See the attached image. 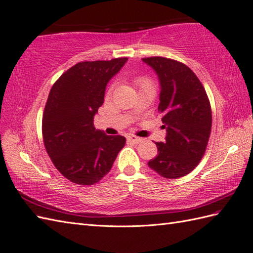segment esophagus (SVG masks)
Returning <instances> with one entry per match:
<instances>
[{"label":"esophagus","mask_w":253,"mask_h":253,"mask_svg":"<svg viewBox=\"0 0 253 253\" xmlns=\"http://www.w3.org/2000/svg\"><path fill=\"white\" fill-rule=\"evenodd\" d=\"M127 140L129 141V142L139 143V142H141V141H142V138L137 137V136H133V134H129V136L127 137Z\"/></svg>","instance_id":"esophagus-1"}]
</instances>
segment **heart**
Wrapping results in <instances>:
<instances>
[{"mask_svg": "<svg viewBox=\"0 0 253 253\" xmlns=\"http://www.w3.org/2000/svg\"><path fill=\"white\" fill-rule=\"evenodd\" d=\"M136 85L141 89V88L144 87H153V82L146 76H139L136 79Z\"/></svg>", "mask_w": 253, "mask_h": 253, "instance_id": "heart-1", "label": "heart"}]
</instances>
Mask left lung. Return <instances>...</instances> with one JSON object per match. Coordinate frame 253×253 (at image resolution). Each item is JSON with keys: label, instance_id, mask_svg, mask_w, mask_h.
I'll list each match as a JSON object with an SVG mask.
<instances>
[{"label": "left lung", "instance_id": "1", "mask_svg": "<svg viewBox=\"0 0 253 253\" xmlns=\"http://www.w3.org/2000/svg\"><path fill=\"white\" fill-rule=\"evenodd\" d=\"M142 60L160 79L158 112L167 130L165 142H155L158 153L148 165L164 178L178 179L194 170L206 152L212 124L209 98L186 64L165 57Z\"/></svg>", "mask_w": 253, "mask_h": 253}]
</instances>
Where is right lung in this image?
Masks as SVG:
<instances>
[{"label": "right lung", "instance_id": "add662e5", "mask_svg": "<svg viewBox=\"0 0 253 253\" xmlns=\"http://www.w3.org/2000/svg\"><path fill=\"white\" fill-rule=\"evenodd\" d=\"M127 59L76 63L49 91L42 120L44 145L58 171L73 183L99 182L126 143L123 136H107L97 130L93 116L103 103L108 82Z\"/></svg>", "mask_w": 253, "mask_h": 253}]
</instances>
